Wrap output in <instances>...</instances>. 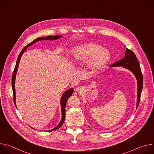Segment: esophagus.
Masks as SVG:
<instances>
[{
  "label": "esophagus",
  "mask_w": 154,
  "mask_h": 154,
  "mask_svg": "<svg viewBox=\"0 0 154 154\" xmlns=\"http://www.w3.org/2000/svg\"><path fill=\"white\" fill-rule=\"evenodd\" d=\"M76 90L77 92H80V93H82L83 91V86H78L77 88H76Z\"/></svg>",
  "instance_id": "1"
}]
</instances>
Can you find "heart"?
Instances as JSON below:
<instances>
[{"mask_svg":"<svg viewBox=\"0 0 154 154\" xmlns=\"http://www.w3.org/2000/svg\"><path fill=\"white\" fill-rule=\"evenodd\" d=\"M73 58L77 62H85L88 60V69L92 73L98 72L103 68L110 59L109 52L94 43L84 44L75 48L73 50Z\"/></svg>","mask_w":154,"mask_h":154,"instance_id":"1","label":"heart"}]
</instances>
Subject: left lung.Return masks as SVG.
<instances>
[{
	"instance_id": "left-lung-1",
	"label": "left lung",
	"mask_w": 154,
	"mask_h": 154,
	"mask_svg": "<svg viewBox=\"0 0 154 154\" xmlns=\"http://www.w3.org/2000/svg\"><path fill=\"white\" fill-rule=\"evenodd\" d=\"M110 66H123L124 68H127L130 71L132 72L135 75L137 79L138 83V94L137 103V108H138L140 101L141 91L143 86V77L141 71L140 63L138 61V59L135 54L134 53L133 51H131V50L127 48L124 57L119 61H118L117 62L112 64Z\"/></svg>"
}]
</instances>
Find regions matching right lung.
Wrapping results in <instances>:
<instances>
[{"mask_svg": "<svg viewBox=\"0 0 154 154\" xmlns=\"http://www.w3.org/2000/svg\"><path fill=\"white\" fill-rule=\"evenodd\" d=\"M61 37V36L60 35H55V36H48L46 37H41V38H38L36 39H35L34 41H33L32 42H31L30 43H29V45H27L22 51L20 52V53L19 54L17 59V61H16V64L15 66L14 69L13 71V74H12V79H11V84H12V88H13V100H14V103L16 105V94H15V85H14V83H15V78H16V74L17 73V68H18V65H19V61L20 60V57L23 55V53L26 51V50L27 49V48L28 47H29L30 46L32 45L33 43H35L36 42L38 41H41V40H54V39H57ZM74 91V89L71 88L70 90H68L67 91H66L65 93H64V94H63V96H61V113H62V118H61V120L59 124L54 129L49 130V131H54L56 130L57 129L59 128L63 124L64 119H65V106H66V102L68 100V99H69V97L72 94Z\"/></svg>", "mask_w": 154, "mask_h": 154, "instance_id": "add662e5", "label": "right lung"}]
</instances>
